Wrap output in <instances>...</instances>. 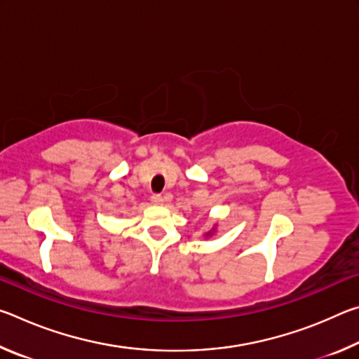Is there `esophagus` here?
<instances>
[{
  "label": "esophagus",
  "mask_w": 359,
  "mask_h": 359,
  "mask_svg": "<svg viewBox=\"0 0 359 359\" xmlns=\"http://www.w3.org/2000/svg\"><path fill=\"white\" fill-rule=\"evenodd\" d=\"M150 201L154 203L155 205H161L163 203H165V198H163L161 194H151V196H150Z\"/></svg>",
  "instance_id": "esophagus-1"
}]
</instances>
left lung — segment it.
I'll return each mask as SVG.
<instances>
[{"label":"left lung","instance_id":"left-lung-1","mask_svg":"<svg viewBox=\"0 0 359 359\" xmlns=\"http://www.w3.org/2000/svg\"><path fill=\"white\" fill-rule=\"evenodd\" d=\"M205 236H212V231H210V233H208V234H205Z\"/></svg>","mask_w":359,"mask_h":359}]
</instances>
